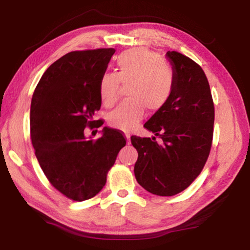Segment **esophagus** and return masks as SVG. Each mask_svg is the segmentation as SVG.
<instances>
[{"instance_id":"obj_1","label":"esophagus","mask_w":250,"mask_h":250,"mask_svg":"<svg viewBox=\"0 0 250 250\" xmlns=\"http://www.w3.org/2000/svg\"><path fill=\"white\" fill-rule=\"evenodd\" d=\"M125 139H126V143H128V145H130V134L129 133H125Z\"/></svg>"}]
</instances>
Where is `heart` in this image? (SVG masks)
Returning <instances> with one entry per match:
<instances>
[{
	"label": "heart",
	"instance_id": "obj_1",
	"mask_svg": "<svg viewBox=\"0 0 250 250\" xmlns=\"http://www.w3.org/2000/svg\"><path fill=\"white\" fill-rule=\"evenodd\" d=\"M117 73H105L99 82V95L110 107L119 95L120 83L128 84L130 99L108 115L110 125L130 130L146 115V107L158 111L167 104L175 88V74L160 54L146 47H135L116 58Z\"/></svg>",
	"mask_w": 250,
	"mask_h": 250
}]
</instances>
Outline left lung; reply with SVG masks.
I'll return each instance as SVG.
<instances>
[{
  "label": "left lung",
  "instance_id": "obj_1",
  "mask_svg": "<svg viewBox=\"0 0 250 250\" xmlns=\"http://www.w3.org/2000/svg\"><path fill=\"white\" fill-rule=\"evenodd\" d=\"M175 88L164 107L145 128L162 139L131 137L138 151L134 175L147 192L173 196L200 175L213 141L215 110L208 80L202 67L185 55L167 52Z\"/></svg>",
  "mask_w": 250,
  "mask_h": 250
}]
</instances>
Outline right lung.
Here are the masks:
<instances>
[{
	"instance_id": "1",
	"label": "right lung",
	"mask_w": 250,
	"mask_h": 250,
	"mask_svg": "<svg viewBox=\"0 0 250 250\" xmlns=\"http://www.w3.org/2000/svg\"><path fill=\"white\" fill-rule=\"evenodd\" d=\"M113 48L75 50L53 62L42 76L31 104V139L49 183L62 195L83 202L97 195L108 171L125 146L120 131L104 126L103 135L86 139V126L101 107L99 82ZM100 121L98 125L94 122Z\"/></svg>"
}]
</instances>
